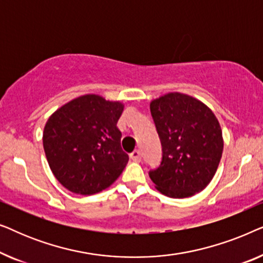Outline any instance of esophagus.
Listing matches in <instances>:
<instances>
[{"label":"esophagus","mask_w":263,"mask_h":263,"mask_svg":"<svg viewBox=\"0 0 263 263\" xmlns=\"http://www.w3.org/2000/svg\"><path fill=\"white\" fill-rule=\"evenodd\" d=\"M129 157H130V159L133 161H140L141 160V152H140L139 149H135V151H133L130 154H129Z\"/></svg>","instance_id":"esophagus-1"}]
</instances>
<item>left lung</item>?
I'll return each mask as SVG.
<instances>
[{"label":"left lung","mask_w":263,"mask_h":263,"mask_svg":"<svg viewBox=\"0 0 263 263\" xmlns=\"http://www.w3.org/2000/svg\"><path fill=\"white\" fill-rule=\"evenodd\" d=\"M163 158L149 171L157 190L184 199L210 184L220 163L224 140L210 107L184 93L171 92L149 104Z\"/></svg>","instance_id":"obj_1"}]
</instances>
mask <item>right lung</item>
Instances as JSON below:
<instances>
[{
	"label": "right lung",
	"instance_id": "add662e5",
	"mask_svg": "<svg viewBox=\"0 0 263 263\" xmlns=\"http://www.w3.org/2000/svg\"><path fill=\"white\" fill-rule=\"evenodd\" d=\"M123 109L121 102L85 95L49 117L43 146L53 176L64 188L93 195L120 177L129 160L117 128Z\"/></svg>",
	"mask_w": 263,
	"mask_h": 263
}]
</instances>
